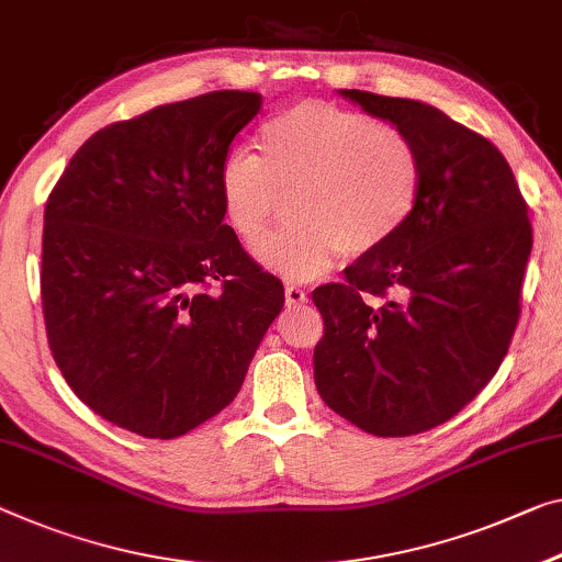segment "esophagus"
I'll use <instances>...</instances> for the list:
<instances>
[{
  "mask_svg": "<svg viewBox=\"0 0 562 562\" xmlns=\"http://www.w3.org/2000/svg\"><path fill=\"white\" fill-rule=\"evenodd\" d=\"M308 304L306 291H301L296 286H286V306H304Z\"/></svg>",
  "mask_w": 562,
  "mask_h": 562,
  "instance_id": "34e87169",
  "label": "esophagus"
}]
</instances>
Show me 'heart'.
Wrapping results in <instances>:
<instances>
[{"label":"heart","mask_w":562,"mask_h":562,"mask_svg":"<svg viewBox=\"0 0 562 562\" xmlns=\"http://www.w3.org/2000/svg\"><path fill=\"white\" fill-rule=\"evenodd\" d=\"M261 158L231 150L218 168V201L244 244H256L289 198L293 226L258 246V261L291 283L369 256L404 228L422 191V160L400 127L364 112L301 102L266 120Z\"/></svg>","instance_id":"heart-1"}]
</instances>
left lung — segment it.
<instances>
[{"label":"left lung","mask_w":562,"mask_h":562,"mask_svg":"<svg viewBox=\"0 0 562 562\" xmlns=\"http://www.w3.org/2000/svg\"><path fill=\"white\" fill-rule=\"evenodd\" d=\"M339 94L417 145L422 191L390 244L311 293L324 316L314 382L369 435H419L452 419L503 364L532 248L528 205L503 153L442 110Z\"/></svg>","instance_id":"left-lung-1"}]
</instances>
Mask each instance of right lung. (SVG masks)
Here are the masks:
<instances>
[{"instance_id":"add662e5","label":"right lung","mask_w":562,"mask_h":562,"mask_svg":"<svg viewBox=\"0 0 562 562\" xmlns=\"http://www.w3.org/2000/svg\"><path fill=\"white\" fill-rule=\"evenodd\" d=\"M218 90L102 127L57 180L42 308L70 390L112 425L172 439L226 409L283 286L223 223L218 168L258 115Z\"/></svg>"}]
</instances>
